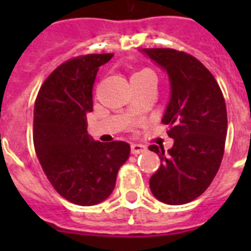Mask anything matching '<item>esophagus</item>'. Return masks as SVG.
<instances>
[{
	"instance_id": "1",
	"label": "esophagus",
	"mask_w": 251,
	"mask_h": 251,
	"mask_svg": "<svg viewBox=\"0 0 251 251\" xmlns=\"http://www.w3.org/2000/svg\"><path fill=\"white\" fill-rule=\"evenodd\" d=\"M130 151L133 155H138V153H142L146 151V147L143 145H137V143H133L130 146Z\"/></svg>"
}]
</instances>
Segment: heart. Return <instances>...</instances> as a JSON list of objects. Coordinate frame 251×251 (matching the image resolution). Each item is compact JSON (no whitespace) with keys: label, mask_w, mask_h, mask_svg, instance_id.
<instances>
[{"label":"heart","mask_w":251,"mask_h":251,"mask_svg":"<svg viewBox=\"0 0 251 251\" xmlns=\"http://www.w3.org/2000/svg\"><path fill=\"white\" fill-rule=\"evenodd\" d=\"M143 73H149V72H139V73H137V74H134V75H138V74H143Z\"/></svg>","instance_id":"heart-1"}]
</instances>
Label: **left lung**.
<instances>
[{
	"instance_id": "obj_1",
	"label": "left lung",
	"mask_w": 251,
	"mask_h": 251,
	"mask_svg": "<svg viewBox=\"0 0 251 251\" xmlns=\"http://www.w3.org/2000/svg\"><path fill=\"white\" fill-rule=\"evenodd\" d=\"M143 52L165 69L171 100L163 124L175 145L165 153L150 146L160 157V168L150 178L155 198L167 204H185L203 194L222 164L226 147V100L215 76L191 54L169 48Z\"/></svg>"
}]
</instances>
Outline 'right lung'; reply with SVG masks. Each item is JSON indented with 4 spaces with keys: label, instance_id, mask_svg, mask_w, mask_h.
Instances as JSON below:
<instances>
[{
    "label": "right lung",
    "instance_id": "obj_1",
    "mask_svg": "<svg viewBox=\"0 0 251 251\" xmlns=\"http://www.w3.org/2000/svg\"><path fill=\"white\" fill-rule=\"evenodd\" d=\"M112 53L74 57L45 79L33 109V146L47 178L61 197L92 206L112 194L118 169L127 160L126 142L92 141L87 113L101 65Z\"/></svg>",
    "mask_w": 251,
    "mask_h": 251
}]
</instances>
